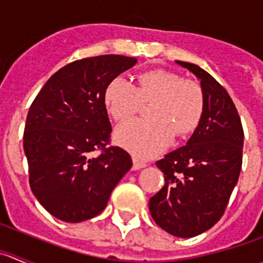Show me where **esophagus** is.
Wrapping results in <instances>:
<instances>
[{
    "label": "esophagus",
    "mask_w": 263,
    "mask_h": 263,
    "mask_svg": "<svg viewBox=\"0 0 263 263\" xmlns=\"http://www.w3.org/2000/svg\"><path fill=\"white\" fill-rule=\"evenodd\" d=\"M143 167H146L145 162H141V160H139L138 158L133 157V170H134V171H136V170L143 168Z\"/></svg>",
    "instance_id": "34e87169"
}]
</instances>
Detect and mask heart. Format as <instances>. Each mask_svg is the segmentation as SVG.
<instances>
[{
  "instance_id": "obj_1",
  "label": "heart",
  "mask_w": 263,
  "mask_h": 263,
  "mask_svg": "<svg viewBox=\"0 0 263 263\" xmlns=\"http://www.w3.org/2000/svg\"><path fill=\"white\" fill-rule=\"evenodd\" d=\"M104 101L109 115L122 121L136 115L141 103H152L148 117L132 120L115 130V141L141 159L157 157L179 137L192 133L204 113L200 85L175 72L152 69L138 78V87L124 78H116L105 89Z\"/></svg>"
}]
</instances>
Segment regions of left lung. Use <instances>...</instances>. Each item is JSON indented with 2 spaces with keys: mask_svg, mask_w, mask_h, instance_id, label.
<instances>
[{
  "mask_svg": "<svg viewBox=\"0 0 263 263\" xmlns=\"http://www.w3.org/2000/svg\"><path fill=\"white\" fill-rule=\"evenodd\" d=\"M176 64L200 80L204 113L185 146L157 162L164 185L148 201L154 221L182 238L199 236L224 215L242 166L243 130L227 90L196 64Z\"/></svg>",
  "mask_w": 263,
  "mask_h": 263,
  "instance_id": "1",
  "label": "left lung"
}]
</instances>
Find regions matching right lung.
I'll list each match as a JSON object with an SVG mask.
<instances>
[{"label": "right lung", "instance_id": "add662e5", "mask_svg": "<svg viewBox=\"0 0 263 263\" xmlns=\"http://www.w3.org/2000/svg\"><path fill=\"white\" fill-rule=\"evenodd\" d=\"M136 63L122 55L69 63L48 79L30 106L23 134L30 187L62 221L100 215L132 168L124 148L106 147L111 126L104 95L109 83ZM96 149L102 154L93 156Z\"/></svg>", "mask_w": 263, "mask_h": 263}]
</instances>
